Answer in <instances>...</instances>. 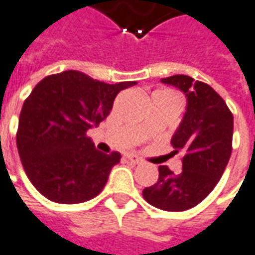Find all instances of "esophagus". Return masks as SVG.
Wrapping results in <instances>:
<instances>
[{"label":"esophagus","mask_w":255,"mask_h":255,"mask_svg":"<svg viewBox=\"0 0 255 255\" xmlns=\"http://www.w3.org/2000/svg\"><path fill=\"white\" fill-rule=\"evenodd\" d=\"M126 158H127L129 162H132V164H141V162H142V160L139 158L138 155H134V154H127Z\"/></svg>","instance_id":"obj_1"}]
</instances>
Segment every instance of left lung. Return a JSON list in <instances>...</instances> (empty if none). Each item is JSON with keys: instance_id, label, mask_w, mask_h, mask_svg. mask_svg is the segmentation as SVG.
<instances>
[{"instance_id": "obj_1", "label": "left lung", "mask_w": 255, "mask_h": 255, "mask_svg": "<svg viewBox=\"0 0 255 255\" xmlns=\"http://www.w3.org/2000/svg\"><path fill=\"white\" fill-rule=\"evenodd\" d=\"M180 88L187 97V111L171 138L174 154L181 152L183 170L158 167V181L142 197L164 211H185L200 204L214 190L227 167L233 149V114L226 101L201 81L188 75L161 80Z\"/></svg>"}]
</instances>
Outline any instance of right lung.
I'll use <instances>...</instances> for the list:
<instances>
[{"mask_svg":"<svg viewBox=\"0 0 255 255\" xmlns=\"http://www.w3.org/2000/svg\"><path fill=\"white\" fill-rule=\"evenodd\" d=\"M134 84H106L70 70L34 87L19 114L17 148L29 181L45 198L78 204L103 191L121 154L100 152L87 131L106 120L117 94Z\"/></svg>","mask_w":255,"mask_h":255,"instance_id":"right-lung-1","label":"right lung"}]
</instances>
